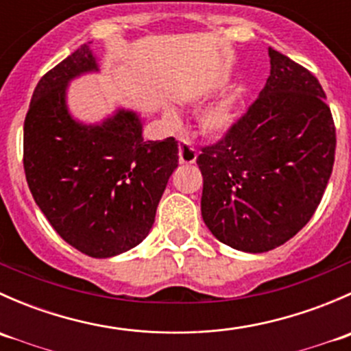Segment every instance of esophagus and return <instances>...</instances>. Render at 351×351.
I'll list each match as a JSON object with an SVG mask.
<instances>
[{
  "label": "esophagus",
  "mask_w": 351,
  "mask_h": 351,
  "mask_svg": "<svg viewBox=\"0 0 351 351\" xmlns=\"http://www.w3.org/2000/svg\"><path fill=\"white\" fill-rule=\"evenodd\" d=\"M178 158L182 165H193L197 161V151L189 141H182L178 146Z\"/></svg>",
  "instance_id": "34e87169"
}]
</instances>
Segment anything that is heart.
I'll return each mask as SVG.
<instances>
[{
  "mask_svg": "<svg viewBox=\"0 0 351 351\" xmlns=\"http://www.w3.org/2000/svg\"><path fill=\"white\" fill-rule=\"evenodd\" d=\"M165 119L169 123H178V117L169 108L165 110ZM232 123H234V107L229 100L215 104L214 107L207 108L200 115V127L208 136H224L231 129Z\"/></svg>",
  "mask_w": 351,
  "mask_h": 351,
  "instance_id": "b5f03b06",
  "label": "heart"
}]
</instances>
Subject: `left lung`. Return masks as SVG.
I'll return each mask as SVG.
<instances>
[{
	"instance_id": "obj_1",
	"label": "left lung",
	"mask_w": 351,
	"mask_h": 351,
	"mask_svg": "<svg viewBox=\"0 0 351 351\" xmlns=\"http://www.w3.org/2000/svg\"><path fill=\"white\" fill-rule=\"evenodd\" d=\"M270 76L224 139L202 149V217L221 243L265 253L316 212L332 171L336 130L313 73L268 49Z\"/></svg>"
}]
</instances>
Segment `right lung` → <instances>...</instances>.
<instances>
[{"label":"right lung","instance_id":"obj_1","mask_svg":"<svg viewBox=\"0 0 351 351\" xmlns=\"http://www.w3.org/2000/svg\"><path fill=\"white\" fill-rule=\"evenodd\" d=\"M98 71L97 56L83 44L42 76L25 117L23 168L56 232L88 256L112 258L149 234L178 166V143L144 141L143 119L132 110H115L100 123L74 119L67 86Z\"/></svg>","mask_w":351,"mask_h":351}]
</instances>
